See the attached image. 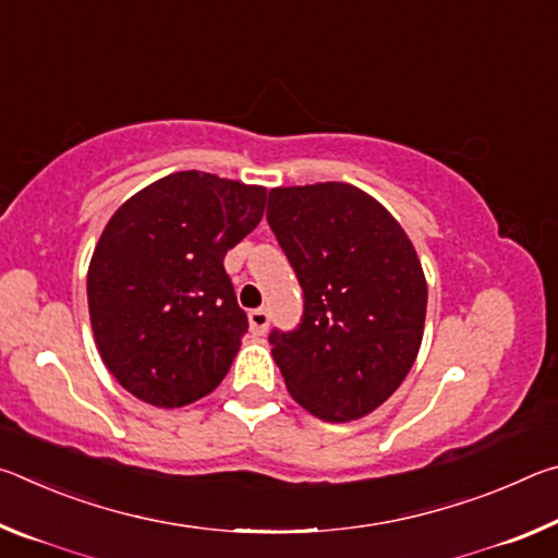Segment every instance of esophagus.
<instances>
[{
	"label": "esophagus",
	"instance_id": "34e87169",
	"mask_svg": "<svg viewBox=\"0 0 558 558\" xmlns=\"http://www.w3.org/2000/svg\"><path fill=\"white\" fill-rule=\"evenodd\" d=\"M248 325L253 335H266L268 325H270V315L268 310H251L248 313Z\"/></svg>",
	"mask_w": 558,
	"mask_h": 558
}]
</instances>
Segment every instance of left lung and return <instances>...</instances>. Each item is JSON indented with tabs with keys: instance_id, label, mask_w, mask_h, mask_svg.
Returning a JSON list of instances; mask_svg holds the SVG:
<instances>
[{
	"instance_id": "left-lung-1",
	"label": "left lung",
	"mask_w": 558,
	"mask_h": 558,
	"mask_svg": "<svg viewBox=\"0 0 558 558\" xmlns=\"http://www.w3.org/2000/svg\"><path fill=\"white\" fill-rule=\"evenodd\" d=\"M268 223L305 292L295 332H272L292 399L327 423L369 415L409 376L426 325L418 253L384 206L344 182L270 189Z\"/></svg>"
}]
</instances>
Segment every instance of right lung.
<instances>
[{
	"label": "right lung",
	"mask_w": 558,
	"mask_h": 558,
	"mask_svg": "<svg viewBox=\"0 0 558 558\" xmlns=\"http://www.w3.org/2000/svg\"><path fill=\"white\" fill-rule=\"evenodd\" d=\"M266 199V186L189 169L110 216L88 266V313L102 364L135 399L182 409L229 374L248 319L223 256Z\"/></svg>",
	"instance_id": "right-lung-1"
}]
</instances>
